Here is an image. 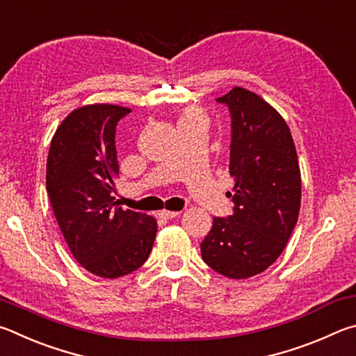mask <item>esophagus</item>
Returning <instances> with one entry per match:
<instances>
[{
    "instance_id": "1",
    "label": "esophagus",
    "mask_w": 356,
    "mask_h": 356,
    "mask_svg": "<svg viewBox=\"0 0 356 356\" xmlns=\"http://www.w3.org/2000/svg\"><path fill=\"white\" fill-rule=\"evenodd\" d=\"M178 216H179V211H167V209H162L161 213H159L161 219H165V220L175 219V217H178Z\"/></svg>"
}]
</instances>
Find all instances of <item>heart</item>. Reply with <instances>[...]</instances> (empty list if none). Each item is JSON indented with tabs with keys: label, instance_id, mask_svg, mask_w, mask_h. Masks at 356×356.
Here are the masks:
<instances>
[{
	"label": "heart",
	"instance_id": "b5f03b06",
	"mask_svg": "<svg viewBox=\"0 0 356 356\" xmlns=\"http://www.w3.org/2000/svg\"><path fill=\"white\" fill-rule=\"evenodd\" d=\"M194 118H203V114L195 109H191L181 117V120H194Z\"/></svg>",
	"mask_w": 356,
	"mask_h": 356
}]
</instances>
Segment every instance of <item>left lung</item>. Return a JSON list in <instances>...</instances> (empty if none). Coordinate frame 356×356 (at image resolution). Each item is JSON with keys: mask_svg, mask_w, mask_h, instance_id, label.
<instances>
[{"mask_svg": "<svg viewBox=\"0 0 356 356\" xmlns=\"http://www.w3.org/2000/svg\"><path fill=\"white\" fill-rule=\"evenodd\" d=\"M217 103L232 114L233 216L214 217L200 244L211 269L233 280L264 272L283 253L300 211L302 178L291 131L257 93L233 87Z\"/></svg>", "mask_w": 356, "mask_h": 356, "instance_id": "left-lung-1", "label": "left lung"}]
</instances>
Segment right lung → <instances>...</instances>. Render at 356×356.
Segmentation results:
<instances>
[{"label":"right lung","instance_id":"obj_1","mask_svg":"<svg viewBox=\"0 0 356 356\" xmlns=\"http://www.w3.org/2000/svg\"><path fill=\"white\" fill-rule=\"evenodd\" d=\"M131 109L87 104L70 112L51 139L47 192L74 259L102 278L134 272L148 259L158 232L154 217L118 207L115 127Z\"/></svg>","mask_w":356,"mask_h":356}]
</instances>
